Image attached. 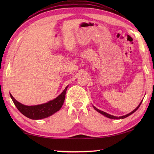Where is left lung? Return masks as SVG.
Instances as JSON below:
<instances>
[{
    "instance_id": "obj_1",
    "label": "left lung",
    "mask_w": 154,
    "mask_h": 154,
    "mask_svg": "<svg viewBox=\"0 0 154 154\" xmlns=\"http://www.w3.org/2000/svg\"><path fill=\"white\" fill-rule=\"evenodd\" d=\"M142 102H143V100H141V102L140 103V104H139V105H138L136 109H134V110L132 111V112H130V113H128V114H126V115H125V116H119V117H116V116H112V115H110V114H109V113H106V112H104V111H100V110H99V109H98L97 108H96L94 106H93V107L94 108L95 110H96V111H97L98 112V113H100V114L103 115V116H105V117H106V118H110V119H124V118H127V117H128L129 116H130V115H132V113H134V112L136 111L138 109H139V106H140V105H141Z\"/></svg>"
}]
</instances>
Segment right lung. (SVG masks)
<instances>
[{"label": "right lung", "mask_w": 154, "mask_h": 154, "mask_svg": "<svg viewBox=\"0 0 154 154\" xmlns=\"http://www.w3.org/2000/svg\"><path fill=\"white\" fill-rule=\"evenodd\" d=\"M68 87L69 85H67L63 92L54 100L38 105H24L15 100L11 94H10V96L17 109L24 116L32 119H41L48 118L61 109L64 102L65 94H66Z\"/></svg>", "instance_id": "right-lung-1"}]
</instances>
